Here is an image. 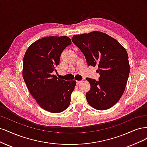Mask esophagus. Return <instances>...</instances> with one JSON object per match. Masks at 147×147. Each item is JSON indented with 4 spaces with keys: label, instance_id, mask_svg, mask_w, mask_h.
I'll return each instance as SVG.
<instances>
[{
    "label": "esophagus",
    "instance_id": "esophagus-1",
    "mask_svg": "<svg viewBox=\"0 0 147 147\" xmlns=\"http://www.w3.org/2000/svg\"><path fill=\"white\" fill-rule=\"evenodd\" d=\"M82 82V80H76V83L77 84H79L80 82Z\"/></svg>",
    "mask_w": 147,
    "mask_h": 147
}]
</instances>
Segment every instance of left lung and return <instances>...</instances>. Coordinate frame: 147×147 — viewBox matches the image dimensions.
<instances>
[{"mask_svg":"<svg viewBox=\"0 0 147 147\" xmlns=\"http://www.w3.org/2000/svg\"><path fill=\"white\" fill-rule=\"evenodd\" d=\"M73 43L84 54L88 66L97 67L99 80L86 78L90 90L88 103L97 110H106L119 101L124 93L130 67L126 49L120 42L101 32L74 35Z\"/></svg>","mask_w":147,"mask_h":147,"instance_id":"left-lung-1","label":"left lung"}]
</instances>
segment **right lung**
Returning a JSON list of instances; mask_svg holds the SVG:
<instances>
[{"mask_svg":"<svg viewBox=\"0 0 147 147\" xmlns=\"http://www.w3.org/2000/svg\"><path fill=\"white\" fill-rule=\"evenodd\" d=\"M71 44L66 36L42 38L28 48L23 59L22 76L28 90L41 108L52 113L67 109L76 84L53 74L61 53Z\"/></svg>","mask_w":147,"mask_h":147,"instance_id":"add662e5","label":"right lung"}]
</instances>
